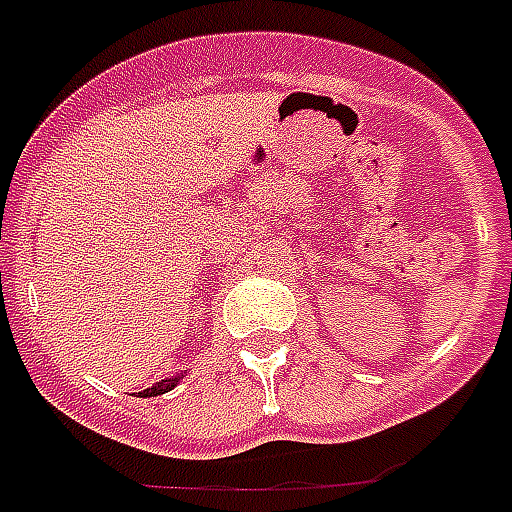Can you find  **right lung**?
Returning a JSON list of instances; mask_svg holds the SVG:
<instances>
[{"instance_id": "1", "label": "right lung", "mask_w": 512, "mask_h": 512, "mask_svg": "<svg viewBox=\"0 0 512 512\" xmlns=\"http://www.w3.org/2000/svg\"><path fill=\"white\" fill-rule=\"evenodd\" d=\"M177 380L180 377H170V380H162V382H156L154 388H148L143 390V396H162V393H167V390H172L177 385Z\"/></svg>"}]
</instances>
